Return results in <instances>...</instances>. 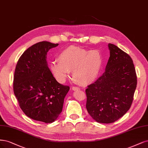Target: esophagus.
Instances as JSON below:
<instances>
[{"mask_svg": "<svg viewBox=\"0 0 148 148\" xmlns=\"http://www.w3.org/2000/svg\"><path fill=\"white\" fill-rule=\"evenodd\" d=\"M72 90H74V91H75V90H79L80 89L79 88H78V87H72Z\"/></svg>", "mask_w": 148, "mask_h": 148, "instance_id": "34e87169", "label": "esophagus"}]
</instances>
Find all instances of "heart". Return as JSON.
<instances>
[{"instance_id":"b5f03b06","label":"heart","mask_w":148,"mask_h":148,"mask_svg":"<svg viewBox=\"0 0 148 148\" xmlns=\"http://www.w3.org/2000/svg\"><path fill=\"white\" fill-rule=\"evenodd\" d=\"M58 60L51 62L49 68L55 78L64 83L72 71V78L79 85H87L97 79L103 64L99 50L88 51L76 46H69L59 53Z\"/></svg>"}]
</instances>
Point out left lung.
Returning a JSON list of instances; mask_svg holds the SVG:
<instances>
[{"label":"left lung","mask_w":148,"mask_h":148,"mask_svg":"<svg viewBox=\"0 0 148 148\" xmlns=\"http://www.w3.org/2000/svg\"><path fill=\"white\" fill-rule=\"evenodd\" d=\"M108 48L110 56L105 72L86 90L89 114L104 124L114 123L130 109L137 84L130 56L113 44L109 43Z\"/></svg>","instance_id":"obj_1"}]
</instances>
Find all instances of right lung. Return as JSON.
Listing matches in <instances>:
<instances>
[{
	"label": "right lung",
	"mask_w": 148,
	"mask_h": 148,
	"mask_svg": "<svg viewBox=\"0 0 148 148\" xmlns=\"http://www.w3.org/2000/svg\"><path fill=\"white\" fill-rule=\"evenodd\" d=\"M59 45L38 42L25 50L14 71V94L25 114L34 120L51 123L62 111L69 86L60 84L48 67L47 53Z\"/></svg>",
	"instance_id": "obj_1"
}]
</instances>
